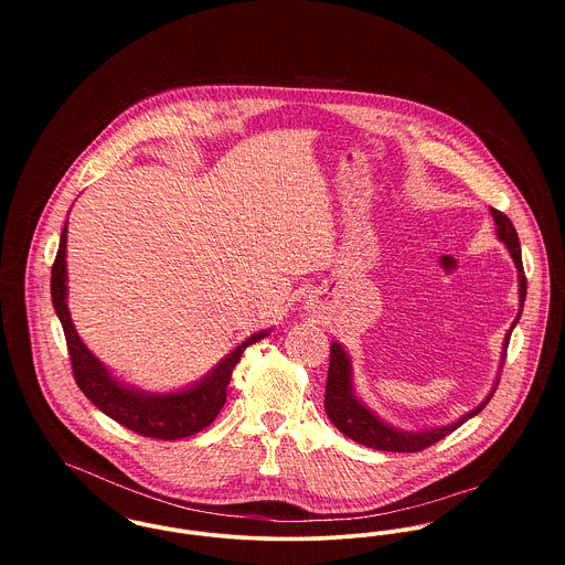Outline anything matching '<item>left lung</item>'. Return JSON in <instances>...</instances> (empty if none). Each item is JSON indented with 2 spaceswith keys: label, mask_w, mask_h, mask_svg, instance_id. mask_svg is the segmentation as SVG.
I'll list each match as a JSON object with an SVG mask.
<instances>
[{
  "label": "left lung",
  "mask_w": 565,
  "mask_h": 565,
  "mask_svg": "<svg viewBox=\"0 0 565 565\" xmlns=\"http://www.w3.org/2000/svg\"><path fill=\"white\" fill-rule=\"evenodd\" d=\"M489 211H491V217H493V224H495V237L507 245V249H509V254L513 258V265L518 269L520 309H518V316H515V320L511 323V328L507 330L504 341H502V352H500V370H502L511 332H513L515 323L520 322V316H522V309H524L526 278H524V267H522L520 239H518V233H515L511 220L507 215H502L500 211H495V209H489ZM500 370H498L493 387L484 396L483 403L475 406L472 411H468L466 415H461L459 419H455L450 424H441V426L404 430V428H396L394 424L385 422L381 415H376L367 404L356 396L354 383H352V359H350V354L345 352V348L339 341H332V345H330L328 379H326L323 408H326V415L330 417V422L345 437L354 439L356 444H363V446L374 448V450H387V452H419V450L437 444L439 439H444L446 435L457 430L461 424H466L470 417H475V415H479L483 411L484 404L491 401V396H493V392L498 387Z\"/></svg>",
  "instance_id": "left-lung-1"
}]
</instances>
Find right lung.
Wrapping results in <instances>:
<instances>
[{
  "mask_svg": "<svg viewBox=\"0 0 565 565\" xmlns=\"http://www.w3.org/2000/svg\"><path fill=\"white\" fill-rule=\"evenodd\" d=\"M52 305L63 323L74 379L82 394L121 426L154 439H182L206 428L226 403V390L243 350L271 332L249 334L200 381L175 392H146L121 383L82 341L67 307V224L61 233L58 254L52 267Z\"/></svg>",
  "mask_w": 565,
  "mask_h": 565,
  "instance_id": "1",
  "label": "right lung"
}]
</instances>
